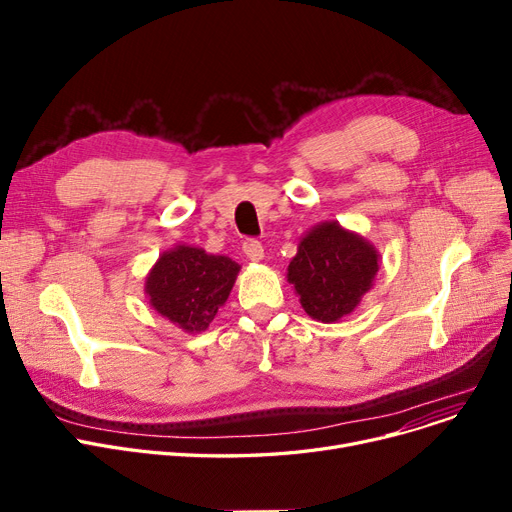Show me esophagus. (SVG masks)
<instances>
[{
    "label": "esophagus",
    "mask_w": 512,
    "mask_h": 512,
    "mask_svg": "<svg viewBox=\"0 0 512 512\" xmlns=\"http://www.w3.org/2000/svg\"><path fill=\"white\" fill-rule=\"evenodd\" d=\"M242 251H245V255H247V259H251V261H261L263 257H265V253H263V247H261V242L259 240H253V238H249V240H245L242 242Z\"/></svg>",
    "instance_id": "esophagus-1"
}]
</instances>
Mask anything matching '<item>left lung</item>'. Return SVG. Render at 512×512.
Instances as JSON below:
<instances>
[{"instance_id": "1", "label": "left lung", "mask_w": 512, "mask_h": 512, "mask_svg": "<svg viewBox=\"0 0 512 512\" xmlns=\"http://www.w3.org/2000/svg\"><path fill=\"white\" fill-rule=\"evenodd\" d=\"M378 270V249L361 234L328 220L301 236L286 278L309 317L336 324L359 307Z\"/></svg>"}]
</instances>
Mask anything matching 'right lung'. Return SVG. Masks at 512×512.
<instances>
[{"label":"right lung","mask_w":512,"mask_h":512,"mask_svg":"<svg viewBox=\"0 0 512 512\" xmlns=\"http://www.w3.org/2000/svg\"><path fill=\"white\" fill-rule=\"evenodd\" d=\"M240 265L191 245H176L159 255L145 278L149 305L176 328L199 334L209 328L230 297Z\"/></svg>","instance_id":"obj_1"}]
</instances>
